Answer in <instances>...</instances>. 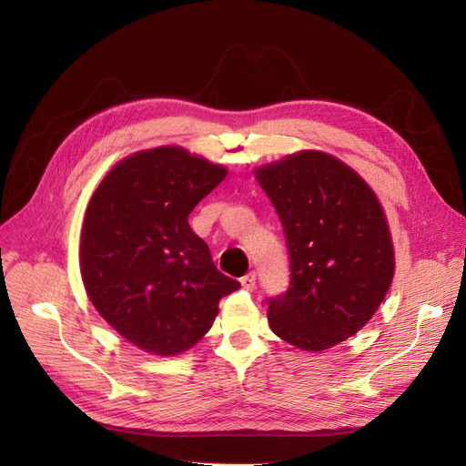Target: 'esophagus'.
Segmentation results:
<instances>
[{
  "label": "esophagus",
  "mask_w": 466,
  "mask_h": 466,
  "mask_svg": "<svg viewBox=\"0 0 466 466\" xmlns=\"http://www.w3.org/2000/svg\"><path fill=\"white\" fill-rule=\"evenodd\" d=\"M239 281H241V287H243V289L253 290L255 285H257V274H255V272H249V274L243 276Z\"/></svg>",
  "instance_id": "esophagus-1"
}]
</instances>
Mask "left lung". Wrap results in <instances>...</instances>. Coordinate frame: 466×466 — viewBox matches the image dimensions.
Returning a JSON list of instances; mask_svg holds the SVG:
<instances>
[{"instance_id":"1","label":"left lung","mask_w":466,"mask_h":466,"mask_svg":"<svg viewBox=\"0 0 466 466\" xmlns=\"http://www.w3.org/2000/svg\"><path fill=\"white\" fill-rule=\"evenodd\" d=\"M255 176L290 257L289 289L268 299V323L299 350H329L370 321L393 281L383 209L359 174L321 151L285 157Z\"/></svg>"}]
</instances>
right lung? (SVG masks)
I'll list each match as a JSON object with an SVG mask.
<instances>
[{
  "label": "right lung",
  "instance_id": "1",
  "mask_svg": "<svg viewBox=\"0 0 466 466\" xmlns=\"http://www.w3.org/2000/svg\"><path fill=\"white\" fill-rule=\"evenodd\" d=\"M227 169L181 147L120 160L92 194L81 232V276L104 319L130 344L177 355L211 329L239 283L217 270L188 215Z\"/></svg>",
  "mask_w": 466,
  "mask_h": 466
}]
</instances>
